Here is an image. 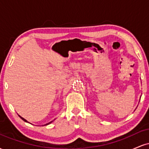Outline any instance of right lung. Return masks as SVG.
I'll list each match as a JSON object with an SVG mask.
<instances>
[{
	"label": "right lung",
	"instance_id": "obj_1",
	"mask_svg": "<svg viewBox=\"0 0 149 149\" xmlns=\"http://www.w3.org/2000/svg\"><path fill=\"white\" fill-rule=\"evenodd\" d=\"M19 118H21V119H22V120H24V122L29 123V122H28V121H27V120H26V119H24V118H22V116H20L19 115ZM52 122H53V120H52V121H51V122H49V123H47V124L44 125H47L50 124V123H52Z\"/></svg>",
	"mask_w": 149,
	"mask_h": 149
}]
</instances>
